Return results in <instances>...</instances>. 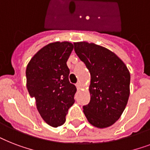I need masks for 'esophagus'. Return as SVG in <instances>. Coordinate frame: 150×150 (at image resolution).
Listing matches in <instances>:
<instances>
[{"label": "esophagus", "mask_w": 150, "mask_h": 150, "mask_svg": "<svg viewBox=\"0 0 150 150\" xmlns=\"http://www.w3.org/2000/svg\"><path fill=\"white\" fill-rule=\"evenodd\" d=\"M76 86V88H77V89H79L80 88H81V84H80L79 82V83H77V84L75 85Z\"/></svg>", "instance_id": "1"}]
</instances>
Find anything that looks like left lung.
<instances>
[{
	"instance_id": "left-lung-1",
	"label": "left lung",
	"mask_w": 150,
	"mask_h": 150,
	"mask_svg": "<svg viewBox=\"0 0 150 150\" xmlns=\"http://www.w3.org/2000/svg\"><path fill=\"white\" fill-rule=\"evenodd\" d=\"M75 51L89 69L90 101L83 112L92 125L107 128L125 109L130 95V72L123 61L107 48L87 42L74 43Z\"/></svg>"
}]
</instances>
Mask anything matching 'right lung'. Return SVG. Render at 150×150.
<instances>
[{
	"mask_svg": "<svg viewBox=\"0 0 150 150\" xmlns=\"http://www.w3.org/2000/svg\"><path fill=\"white\" fill-rule=\"evenodd\" d=\"M73 48L67 41L49 43L32 57L25 71L29 95L36 100L42 118L54 128L65 122L68 109L75 103L77 89L69 82L67 66Z\"/></svg>",
	"mask_w": 150,
	"mask_h": 150,
	"instance_id": "add662e5",
	"label": "right lung"
}]
</instances>
